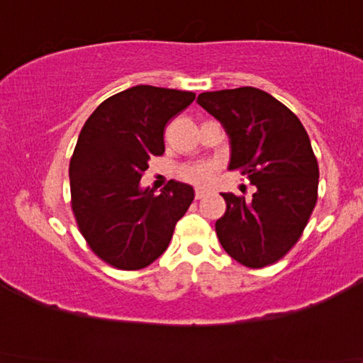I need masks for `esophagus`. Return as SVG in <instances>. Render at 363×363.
<instances>
[{
  "instance_id": "1",
  "label": "esophagus",
  "mask_w": 363,
  "mask_h": 363,
  "mask_svg": "<svg viewBox=\"0 0 363 363\" xmlns=\"http://www.w3.org/2000/svg\"><path fill=\"white\" fill-rule=\"evenodd\" d=\"M206 195H207L206 190H201V189H196V190H195V199H201V198H204Z\"/></svg>"
}]
</instances>
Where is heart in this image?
<instances>
[{"label": "heart", "instance_id": "b5f03b06", "mask_svg": "<svg viewBox=\"0 0 363 363\" xmlns=\"http://www.w3.org/2000/svg\"><path fill=\"white\" fill-rule=\"evenodd\" d=\"M217 169L218 165L215 162H195V164L181 165L177 168V176L194 186L207 187L213 181Z\"/></svg>", "mask_w": 363, "mask_h": 363}]
</instances>
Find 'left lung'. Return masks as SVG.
Wrapping results in <instances>:
<instances>
[{"mask_svg": "<svg viewBox=\"0 0 363 363\" xmlns=\"http://www.w3.org/2000/svg\"><path fill=\"white\" fill-rule=\"evenodd\" d=\"M198 104L229 135V169L257 189L252 199L221 194L218 240L238 264L272 265L299 240L317 204L320 172L309 135L287 106L254 87L204 91Z\"/></svg>", "mask_w": 363, "mask_h": 363, "instance_id": "1", "label": "left lung"}]
</instances>
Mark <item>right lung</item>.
I'll use <instances>...</instances> for the list:
<instances>
[{"mask_svg": "<svg viewBox=\"0 0 363 363\" xmlns=\"http://www.w3.org/2000/svg\"><path fill=\"white\" fill-rule=\"evenodd\" d=\"M195 94L135 86L107 98L84 125L70 160L72 209L96 256L118 269H142L168 248L195 194L168 181L160 194L140 186L152 156L165 151L167 123Z\"/></svg>", "mask_w": 363, "mask_h": 363, "instance_id": "right-lung-1", "label": "right lung"}]
</instances>
